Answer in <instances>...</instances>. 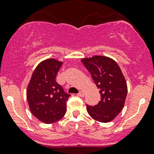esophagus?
Masks as SVG:
<instances>
[{
  "label": "esophagus",
  "mask_w": 154,
  "mask_h": 154,
  "mask_svg": "<svg viewBox=\"0 0 154 154\" xmlns=\"http://www.w3.org/2000/svg\"><path fill=\"white\" fill-rule=\"evenodd\" d=\"M77 95H78L79 97H83V96H84V92H83V91H80V92L77 94Z\"/></svg>",
  "instance_id": "obj_1"
}]
</instances>
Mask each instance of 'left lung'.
Instances as JSON below:
<instances>
[{"label":"left lung","mask_w":154,"mask_h":154,"mask_svg":"<svg viewBox=\"0 0 154 154\" xmlns=\"http://www.w3.org/2000/svg\"><path fill=\"white\" fill-rule=\"evenodd\" d=\"M100 89V100L97 105H86L87 112L94 120L111 122L123 109L127 86L120 67L112 59L103 56L81 60Z\"/></svg>","instance_id":"1"}]
</instances>
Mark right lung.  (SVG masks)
Segmentation results:
<instances>
[{
    "label": "right lung",
    "mask_w": 154,
    "mask_h": 154,
    "mask_svg": "<svg viewBox=\"0 0 154 154\" xmlns=\"http://www.w3.org/2000/svg\"><path fill=\"white\" fill-rule=\"evenodd\" d=\"M63 63L54 59L42 62L31 77L27 99L31 112L45 124L60 121L66 112V102L71 94L56 81Z\"/></svg>",
    "instance_id": "1"
}]
</instances>
